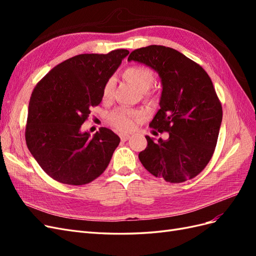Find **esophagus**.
Wrapping results in <instances>:
<instances>
[{"instance_id": "1", "label": "esophagus", "mask_w": 256, "mask_h": 256, "mask_svg": "<svg viewBox=\"0 0 256 256\" xmlns=\"http://www.w3.org/2000/svg\"><path fill=\"white\" fill-rule=\"evenodd\" d=\"M120 140L122 141H127L128 138H130V136L127 134H120Z\"/></svg>"}]
</instances>
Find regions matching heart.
I'll return each instance as SVG.
<instances>
[{"label": "heart", "instance_id": "obj_1", "mask_svg": "<svg viewBox=\"0 0 256 256\" xmlns=\"http://www.w3.org/2000/svg\"><path fill=\"white\" fill-rule=\"evenodd\" d=\"M124 78L134 83L142 92L148 90L156 81V74L152 69L146 65H134L125 69L122 74ZM115 90V79L110 78L104 86L102 97L104 102H110L113 98ZM144 113L142 111L131 110L128 108H118L109 114V122L114 127L120 131H131L136 126V122L143 118Z\"/></svg>", "mask_w": 256, "mask_h": 256}]
</instances>
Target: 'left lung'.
<instances>
[{
	"mask_svg": "<svg viewBox=\"0 0 256 256\" xmlns=\"http://www.w3.org/2000/svg\"><path fill=\"white\" fill-rule=\"evenodd\" d=\"M128 60L158 72L160 109L150 127L168 132L166 141L146 136L147 147L138 159L150 174L168 182L191 180L210 161L222 122V106L212 79L196 62L164 46L136 49Z\"/></svg>",
	"mask_w": 256,
	"mask_h": 256,
	"instance_id": "obj_1",
	"label": "left lung"
}]
</instances>
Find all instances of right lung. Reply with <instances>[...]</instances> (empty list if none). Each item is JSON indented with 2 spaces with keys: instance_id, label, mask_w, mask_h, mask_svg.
Segmentation results:
<instances>
[{
  "instance_id": "1",
  "label": "right lung",
  "mask_w": 256,
  "mask_h": 256,
  "mask_svg": "<svg viewBox=\"0 0 256 256\" xmlns=\"http://www.w3.org/2000/svg\"><path fill=\"white\" fill-rule=\"evenodd\" d=\"M129 54H79L56 65L37 83L28 104L26 141L44 171L62 184L92 182L109 166L120 138L102 127L82 132L90 108L102 100L106 82Z\"/></svg>"
}]
</instances>
